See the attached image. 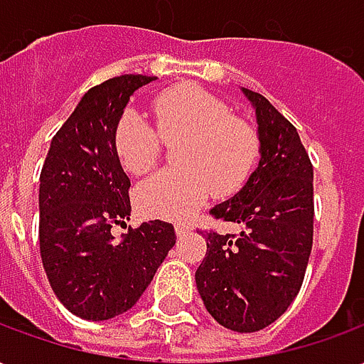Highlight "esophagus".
Instances as JSON below:
<instances>
[{
    "label": "esophagus",
    "mask_w": 364,
    "mask_h": 364,
    "mask_svg": "<svg viewBox=\"0 0 364 364\" xmlns=\"http://www.w3.org/2000/svg\"><path fill=\"white\" fill-rule=\"evenodd\" d=\"M189 232H191L189 224H177V226H175V234H177L179 237L187 236Z\"/></svg>",
    "instance_id": "obj_1"
}]
</instances>
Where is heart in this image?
<instances>
[{"instance_id":"heart-1","label":"heart","mask_w":364,"mask_h":364,"mask_svg":"<svg viewBox=\"0 0 364 364\" xmlns=\"http://www.w3.org/2000/svg\"><path fill=\"white\" fill-rule=\"evenodd\" d=\"M156 128L140 112H122L114 130V150L132 175L151 171L161 140L181 142L179 169L159 171L136 191L140 213L166 220H185L213 193L234 195L252 177L261 154L257 130L222 99L197 85H175L151 99Z\"/></svg>"}]
</instances>
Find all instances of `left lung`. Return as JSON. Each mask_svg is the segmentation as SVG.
Wrapping results in <instances>:
<instances>
[{"instance_id":"1","label":"left lung","mask_w":364,"mask_h":364,"mask_svg":"<svg viewBox=\"0 0 364 364\" xmlns=\"http://www.w3.org/2000/svg\"><path fill=\"white\" fill-rule=\"evenodd\" d=\"M244 93L257 114L259 166L244 189L210 210L244 232L208 230L195 281L214 320L253 333L287 312L304 281L314 240V167L296 128L261 93Z\"/></svg>"}]
</instances>
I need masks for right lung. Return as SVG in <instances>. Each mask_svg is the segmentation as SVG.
Masks as SVG:
<instances>
[{
    "label": "right lung",
    "instance_id": "1",
    "mask_svg": "<svg viewBox=\"0 0 364 364\" xmlns=\"http://www.w3.org/2000/svg\"><path fill=\"white\" fill-rule=\"evenodd\" d=\"M156 77L124 74L91 87L52 138L38 191L41 257L54 294L83 320L127 312L175 245L169 222L150 220L120 240L130 216V179L114 150L128 99Z\"/></svg>",
    "mask_w": 364,
    "mask_h": 364
}]
</instances>
